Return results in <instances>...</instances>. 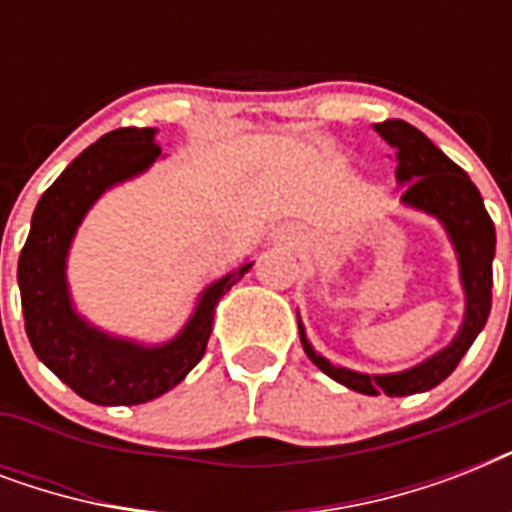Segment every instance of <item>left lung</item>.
Returning <instances> with one entry per match:
<instances>
[{
  "mask_svg": "<svg viewBox=\"0 0 512 512\" xmlns=\"http://www.w3.org/2000/svg\"><path fill=\"white\" fill-rule=\"evenodd\" d=\"M374 130L396 148V180L398 185H406L401 201L406 207L436 217L452 239L457 260H460L462 289H465L462 327L457 337L444 350H438L436 356L396 374H361L345 366H335L311 348L300 316H297V327H300V340L308 358L340 385L364 396H380V393L412 396L444 382L457 369L460 358L468 353L478 332L486 327V319L492 311V260L497 233L484 207V199L468 172L460 170L417 127L401 119H388V122L374 124Z\"/></svg>",
  "mask_w": 512,
  "mask_h": 512,
  "instance_id": "1",
  "label": "left lung"
}]
</instances>
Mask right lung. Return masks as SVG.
<instances>
[{"label": "right lung", "instance_id": "obj_1", "mask_svg": "<svg viewBox=\"0 0 512 512\" xmlns=\"http://www.w3.org/2000/svg\"><path fill=\"white\" fill-rule=\"evenodd\" d=\"M154 138L151 127H122L82 151L42 193L20 249V305L36 358L74 393L100 406L146 404L175 388L207 350L220 297L252 268L244 263L212 281L180 335L164 345L108 335L74 311L66 257L76 228L111 185L146 172L162 156Z\"/></svg>", "mask_w": 512, "mask_h": 512}]
</instances>
